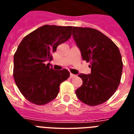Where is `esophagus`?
Wrapping results in <instances>:
<instances>
[{"mask_svg": "<svg viewBox=\"0 0 134 134\" xmlns=\"http://www.w3.org/2000/svg\"><path fill=\"white\" fill-rule=\"evenodd\" d=\"M75 76L76 75H74V74H73L70 73V78H74Z\"/></svg>", "mask_w": 134, "mask_h": 134, "instance_id": "obj_1", "label": "esophagus"}]
</instances>
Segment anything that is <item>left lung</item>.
Listing matches in <instances>:
<instances>
[{
	"label": "left lung",
	"mask_w": 134,
	"mask_h": 134,
	"mask_svg": "<svg viewBox=\"0 0 134 134\" xmlns=\"http://www.w3.org/2000/svg\"><path fill=\"white\" fill-rule=\"evenodd\" d=\"M72 36L82 59L90 63L91 73L79 74L83 84L76 90L78 99L89 106L109 99L120 82L123 63L118 47L99 30L73 27Z\"/></svg>",
	"instance_id": "obj_1"
}]
</instances>
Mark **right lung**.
Listing matches in <instances>:
<instances>
[{"label":"right lung","mask_w":134,"mask_h":134,"mask_svg":"<svg viewBox=\"0 0 134 134\" xmlns=\"http://www.w3.org/2000/svg\"><path fill=\"white\" fill-rule=\"evenodd\" d=\"M72 26L44 25L26 35L14 55V79L26 99L44 105L58 95L62 82L69 77L67 69L51 66L53 53L71 35Z\"/></svg>","instance_id":"add662e5"}]
</instances>
